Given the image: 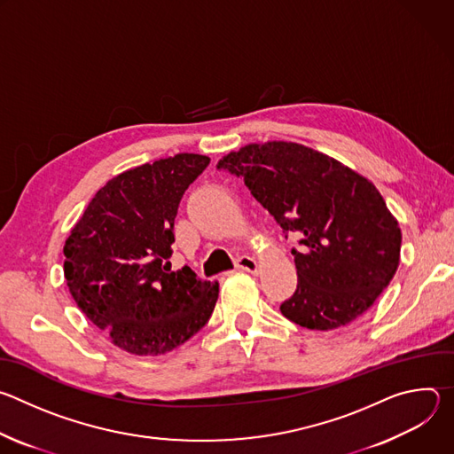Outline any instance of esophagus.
<instances>
[{
  "mask_svg": "<svg viewBox=\"0 0 454 454\" xmlns=\"http://www.w3.org/2000/svg\"><path fill=\"white\" fill-rule=\"evenodd\" d=\"M235 268H237V270H240V271L256 273V271H258V262L254 261L253 256H247V254H244V256H240V258H239L237 264H235Z\"/></svg>",
  "mask_w": 454,
  "mask_h": 454,
  "instance_id": "1",
  "label": "esophagus"
}]
</instances>
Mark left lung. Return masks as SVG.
I'll list each match as a JSON object with an SVG mask.
<instances>
[{"label": "left lung", "mask_w": 454, "mask_h": 454, "mask_svg": "<svg viewBox=\"0 0 454 454\" xmlns=\"http://www.w3.org/2000/svg\"><path fill=\"white\" fill-rule=\"evenodd\" d=\"M217 168L242 176L286 233L298 273L282 314L310 331H334L363 316L401 262V228L375 184L341 161L293 142L247 144Z\"/></svg>", "instance_id": "1"}]
</instances>
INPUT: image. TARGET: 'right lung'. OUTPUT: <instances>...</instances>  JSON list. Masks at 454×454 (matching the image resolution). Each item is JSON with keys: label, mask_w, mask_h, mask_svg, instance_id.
<instances>
[{"label": "right lung", "mask_w": 454, "mask_h": 454, "mask_svg": "<svg viewBox=\"0 0 454 454\" xmlns=\"http://www.w3.org/2000/svg\"><path fill=\"white\" fill-rule=\"evenodd\" d=\"M208 156L179 153L129 168L90 201L64 242V278L77 307L133 356L167 354L210 319L219 282L170 270L174 219Z\"/></svg>", "instance_id": "right-lung-1"}]
</instances>
